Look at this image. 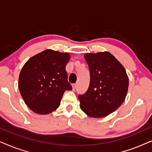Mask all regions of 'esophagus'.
I'll return each mask as SVG.
<instances>
[{
    "label": "esophagus",
    "mask_w": 152,
    "mask_h": 152,
    "mask_svg": "<svg viewBox=\"0 0 152 152\" xmlns=\"http://www.w3.org/2000/svg\"><path fill=\"white\" fill-rule=\"evenodd\" d=\"M77 84H73V85H72V89H73V90H75V89L77 88Z\"/></svg>",
    "instance_id": "34e87169"
}]
</instances>
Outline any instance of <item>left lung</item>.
<instances>
[{
    "instance_id": "8db88e82",
    "label": "left lung",
    "mask_w": 152,
    "mask_h": 152,
    "mask_svg": "<svg viewBox=\"0 0 152 152\" xmlns=\"http://www.w3.org/2000/svg\"><path fill=\"white\" fill-rule=\"evenodd\" d=\"M91 81L88 90L79 95L80 108L93 118H103L120 107L125 99L129 79L123 66L108 52L86 53Z\"/></svg>"
}]
</instances>
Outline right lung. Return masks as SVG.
Returning <instances> with one entry per match:
<instances>
[{
    "mask_svg": "<svg viewBox=\"0 0 152 152\" xmlns=\"http://www.w3.org/2000/svg\"><path fill=\"white\" fill-rule=\"evenodd\" d=\"M68 53L45 50L31 57L22 68L18 88L29 108L39 114H48L59 107L66 91L72 90L66 65Z\"/></svg>",
    "mask_w": 152,
    "mask_h": 152,
    "instance_id": "add662e5",
    "label": "right lung"
}]
</instances>
